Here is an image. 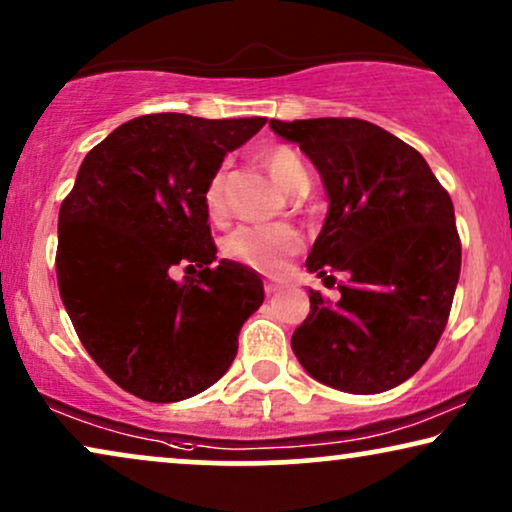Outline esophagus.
I'll return each instance as SVG.
<instances>
[{"instance_id":"obj_1","label":"esophagus","mask_w":512,"mask_h":512,"mask_svg":"<svg viewBox=\"0 0 512 512\" xmlns=\"http://www.w3.org/2000/svg\"><path fill=\"white\" fill-rule=\"evenodd\" d=\"M264 288H267V292L271 295V292H276L278 288H281V283H278V281H267V285H264Z\"/></svg>"}]
</instances>
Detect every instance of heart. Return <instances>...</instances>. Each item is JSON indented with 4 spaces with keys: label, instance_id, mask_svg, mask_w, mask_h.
I'll return each instance as SVG.
<instances>
[{
    "label": "heart",
    "instance_id": "b5f03b06",
    "mask_svg": "<svg viewBox=\"0 0 512 512\" xmlns=\"http://www.w3.org/2000/svg\"><path fill=\"white\" fill-rule=\"evenodd\" d=\"M267 168L274 175V180L283 189L292 194H302L309 189V170H306L302 156H299L292 147L278 145L267 154ZM224 173H217L210 177L206 194V208L210 215L224 213ZM302 248V236L290 224H243V227L234 229L224 241V255L231 260L248 264V267L274 271L283 264L285 257L295 255Z\"/></svg>",
    "mask_w": 512,
    "mask_h": 512
}]
</instances>
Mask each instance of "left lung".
Returning a JSON list of instances; mask_svg holds the SVG:
<instances>
[{
	"instance_id": "1",
	"label": "left lung",
	"mask_w": 512,
	"mask_h": 512,
	"mask_svg": "<svg viewBox=\"0 0 512 512\" xmlns=\"http://www.w3.org/2000/svg\"><path fill=\"white\" fill-rule=\"evenodd\" d=\"M323 180L327 215L306 257L323 283L344 271L337 302L309 290L292 335L320 384L372 395L403 384L445 330L461 271L454 206L424 156L363 119L269 121Z\"/></svg>"
}]
</instances>
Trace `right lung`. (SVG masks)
Segmentation results:
<instances>
[{
  "instance_id": "1",
  "label": "right lung",
  "mask_w": 512,
  "mask_h": 512,
  "mask_svg": "<svg viewBox=\"0 0 512 512\" xmlns=\"http://www.w3.org/2000/svg\"><path fill=\"white\" fill-rule=\"evenodd\" d=\"M267 124L145 114L81 161L58 215V288L74 330L109 379L149 403L213 386L264 302L257 271L217 260L206 187ZM194 270L180 284L174 274Z\"/></svg>"
}]
</instances>
